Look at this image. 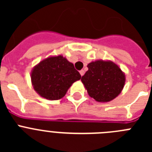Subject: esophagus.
Returning a JSON list of instances; mask_svg holds the SVG:
<instances>
[{
    "mask_svg": "<svg viewBox=\"0 0 152 152\" xmlns=\"http://www.w3.org/2000/svg\"><path fill=\"white\" fill-rule=\"evenodd\" d=\"M80 75H81V76H83V75H84V70H80Z\"/></svg>",
    "mask_w": 152,
    "mask_h": 152,
    "instance_id": "34e87169",
    "label": "esophagus"
}]
</instances>
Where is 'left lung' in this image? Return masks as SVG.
<instances>
[{
  "mask_svg": "<svg viewBox=\"0 0 152 152\" xmlns=\"http://www.w3.org/2000/svg\"><path fill=\"white\" fill-rule=\"evenodd\" d=\"M88 68L81 81L91 97L98 102H108L120 94L126 78L115 63L96 61L89 63Z\"/></svg>",
  "mask_w": 152,
  "mask_h": 152,
  "instance_id": "1",
  "label": "left lung"
}]
</instances>
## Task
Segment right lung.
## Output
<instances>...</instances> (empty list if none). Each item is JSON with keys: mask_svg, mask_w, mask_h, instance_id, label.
Here are the masks:
<instances>
[{"mask_svg": "<svg viewBox=\"0 0 152 152\" xmlns=\"http://www.w3.org/2000/svg\"><path fill=\"white\" fill-rule=\"evenodd\" d=\"M80 77L74 64L61 56L42 61L31 74L35 91L41 96L51 100L62 98L72 84Z\"/></svg>", "mask_w": 152, "mask_h": 152, "instance_id": "right-lung-1", "label": "right lung"}]
</instances>
